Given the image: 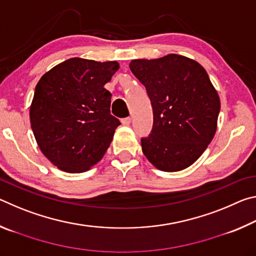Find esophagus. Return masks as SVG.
<instances>
[{
    "mask_svg": "<svg viewBox=\"0 0 256 256\" xmlns=\"http://www.w3.org/2000/svg\"><path fill=\"white\" fill-rule=\"evenodd\" d=\"M120 122H122L123 125H128L130 123H131V118H124L120 120Z\"/></svg>",
    "mask_w": 256,
    "mask_h": 256,
    "instance_id": "1",
    "label": "esophagus"
}]
</instances>
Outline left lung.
<instances>
[{
  "instance_id": "1",
  "label": "left lung",
  "mask_w": 256,
  "mask_h": 256,
  "mask_svg": "<svg viewBox=\"0 0 256 256\" xmlns=\"http://www.w3.org/2000/svg\"><path fill=\"white\" fill-rule=\"evenodd\" d=\"M130 68L146 86L154 112L142 152L164 172H178L196 162L214 136L220 99L206 71L196 60L170 54L133 60Z\"/></svg>"
}]
</instances>
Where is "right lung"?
Returning a JSON list of instances; mask_svg holds the SVG:
<instances>
[{
	"instance_id": "obj_1",
	"label": "right lung",
	"mask_w": 256,
	"mask_h": 256,
	"mask_svg": "<svg viewBox=\"0 0 256 256\" xmlns=\"http://www.w3.org/2000/svg\"><path fill=\"white\" fill-rule=\"evenodd\" d=\"M118 68L116 60L73 58L38 81L30 123L42 152L60 170L86 172L105 154L120 122L104 86Z\"/></svg>"
}]
</instances>
